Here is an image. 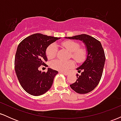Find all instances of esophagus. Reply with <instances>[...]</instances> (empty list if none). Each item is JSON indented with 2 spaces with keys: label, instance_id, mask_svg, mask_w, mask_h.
<instances>
[{
  "label": "esophagus",
  "instance_id": "esophagus-1",
  "mask_svg": "<svg viewBox=\"0 0 121 121\" xmlns=\"http://www.w3.org/2000/svg\"><path fill=\"white\" fill-rule=\"evenodd\" d=\"M60 73H62V74H64V75H65V76H68V75L69 74L68 73H66V72H60Z\"/></svg>",
  "mask_w": 121,
  "mask_h": 121
}]
</instances>
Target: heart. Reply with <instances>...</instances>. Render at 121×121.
I'll use <instances>...</instances> for the list:
<instances>
[{
  "mask_svg": "<svg viewBox=\"0 0 121 121\" xmlns=\"http://www.w3.org/2000/svg\"><path fill=\"white\" fill-rule=\"evenodd\" d=\"M62 47L68 50L70 52L69 57H72L78 63L82 62L85 60L87 55V51L84 47H80V44L73 40H66L61 43ZM57 53V48L54 43L48 47L46 50V55L48 59L55 57ZM74 64L73 60H69L63 61L61 60H55L50 63L52 69L60 72H65L69 69L73 67Z\"/></svg>",
  "mask_w": 121,
  "mask_h": 121,
  "instance_id": "heart-1",
  "label": "heart"
}]
</instances>
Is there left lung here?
Wrapping results in <instances>:
<instances>
[{
    "mask_svg": "<svg viewBox=\"0 0 121 121\" xmlns=\"http://www.w3.org/2000/svg\"><path fill=\"white\" fill-rule=\"evenodd\" d=\"M80 40L85 44L87 51V58L77 68L81 74H77V80L70 85L73 91L80 94H86L93 91L99 84L105 62V55L100 41L86 34L66 37Z\"/></svg>",
    "mask_w": 121,
    "mask_h": 121,
    "instance_id": "left-lung-1",
    "label": "left lung"
}]
</instances>
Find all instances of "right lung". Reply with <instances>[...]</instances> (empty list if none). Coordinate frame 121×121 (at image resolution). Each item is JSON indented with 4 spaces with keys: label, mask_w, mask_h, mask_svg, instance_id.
<instances>
[{
    "label": "right lung",
    "mask_w": 121,
    "mask_h": 121,
    "mask_svg": "<svg viewBox=\"0 0 121 121\" xmlns=\"http://www.w3.org/2000/svg\"><path fill=\"white\" fill-rule=\"evenodd\" d=\"M60 38L35 34L26 37L18 45L15 57V70L20 84L26 92L39 96L52 86L58 72L51 68L40 71V66L47 65L46 49Z\"/></svg>",
    "instance_id": "right-lung-1"
}]
</instances>
